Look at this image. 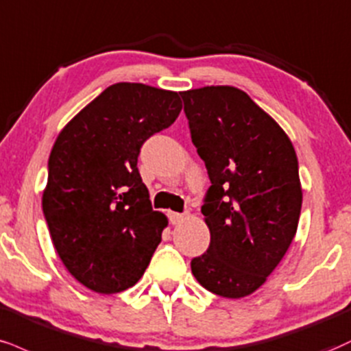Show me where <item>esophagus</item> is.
<instances>
[{
	"label": "esophagus",
	"instance_id": "1",
	"mask_svg": "<svg viewBox=\"0 0 351 351\" xmlns=\"http://www.w3.org/2000/svg\"><path fill=\"white\" fill-rule=\"evenodd\" d=\"M168 217H170V222L173 226H176V223H181L186 219V214H180V213H168Z\"/></svg>",
	"mask_w": 351,
	"mask_h": 351
}]
</instances>
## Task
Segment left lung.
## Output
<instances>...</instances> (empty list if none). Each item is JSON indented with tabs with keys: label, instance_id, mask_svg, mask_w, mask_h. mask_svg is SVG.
Wrapping results in <instances>:
<instances>
[{
	"label": "left lung",
	"instance_id": "obj_1",
	"mask_svg": "<svg viewBox=\"0 0 351 351\" xmlns=\"http://www.w3.org/2000/svg\"><path fill=\"white\" fill-rule=\"evenodd\" d=\"M191 141L210 186L201 213L208 252L191 260L202 288L255 293L288 252L302 206L298 157L278 122L234 86L181 91Z\"/></svg>",
	"mask_w": 351,
	"mask_h": 351
}]
</instances>
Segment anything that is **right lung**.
<instances>
[{
    "label": "right lung",
    "instance_id": "obj_1",
    "mask_svg": "<svg viewBox=\"0 0 351 351\" xmlns=\"http://www.w3.org/2000/svg\"><path fill=\"white\" fill-rule=\"evenodd\" d=\"M180 111L176 91L116 83L53 143L42 209L62 263L95 293L134 286L162 242L167 216L152 209L137 158L143 142Z\"/></svg>",
    "mask_w": 351,
    "mask_h": 351
}]
</instances>
